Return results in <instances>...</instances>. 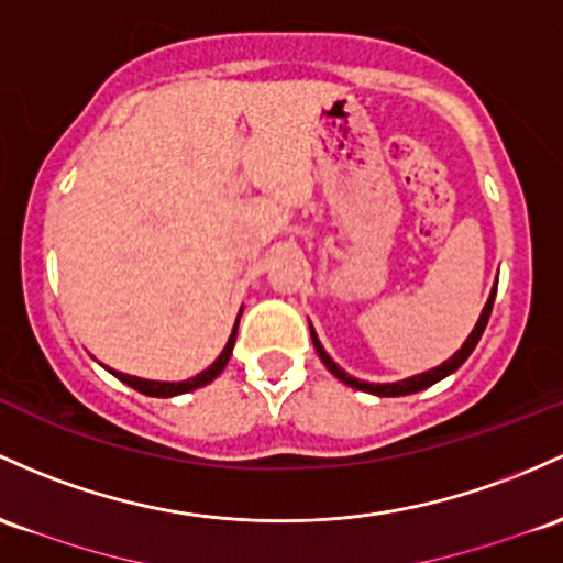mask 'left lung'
<instances>
[{"label":"left lung","instance_id":"1","mask_svg":"<svg viewBox=\"0 0 563 563\" xmlns=\"http://www.w3.org/2000/svg\"><path fill=\"white\" fill-rule=\"evenodd\" d=\"M494 296H497V283H494V288H492L489 299H486L484 310H481V318H478V323H475V329L471 331V336L465 339V344H462V347L456 350L454 355L449 357V361H443L441 366L430 368V372H422V374H417V376H409V379H400V382H385V385H376V382H363V379H355V376H350L347 372H344V368H339L336 363L331 361V355H329V352L323 350V344H320L318 333H314L312 323H310L312 344H314V350H318L320 361L325 363V368H329V372H331L333 376H336L339 382H344V385L355 387V390H363V393L379 395V398H398V395H411V393H419V390H424V387L435 385V382L446 379L449 374H454L456 368H460L462 363H465L467 357H471V352L475 350V344H478L481 333H484L486 323H489V314H492V307H494Z\"/></svg>","mask_w":563,"mask_h":563}]
</instances>
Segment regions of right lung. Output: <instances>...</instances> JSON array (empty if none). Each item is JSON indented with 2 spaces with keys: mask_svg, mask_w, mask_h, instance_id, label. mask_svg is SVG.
<instances>
[{
  "mask_svg": "<svg viewBox=\"0 0 563 563\" xmlns=\"http://www.w3.org/2000/svg\"><path fill=\"white\" fill-rule=\"evenodd\" d=\"M240 314H243V310H240ZM240 314H238V320H234V329L230 333V339H227V344H224V350H221V355L216 357V361L206 368V372L191 376V379H184V382H154V379H141V376L114 372V368H109V366H103V368H107L109 374H114L120 382H125L128 387H133V390H139V393H144V395H152V398H173V395H184V393L197 390V387H206V385H211L216 376L224 372L227 363H230L234 339H238Z\"/></svg>",
  "mask_w": 563,
  "mask_h": 563,
  "instance_id": "obj_1",
  "label": "right lung"
}]
</instances>
